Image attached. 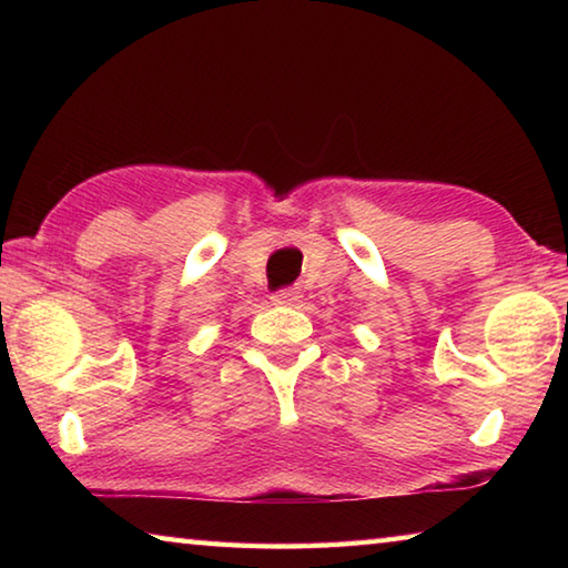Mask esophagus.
I'll use <instances>...</instances> for the list:
<instances>
[{"label": "esophagus", "mask_w": 568, "mask_h": 568, "mask_svg": "<svg viewBox=\"0 0 568 568\" xmlns=\"http://www.w3.org/2000/svg\"><path fill=\"white\" fill-rule=\"evenodd\" d=\"M271 301L275 303V305H295L297 301H301V293L297 291H293V287H287V291H277Z\"/></svg>", "instance_id": "esophagus-1"}]
</instances>
